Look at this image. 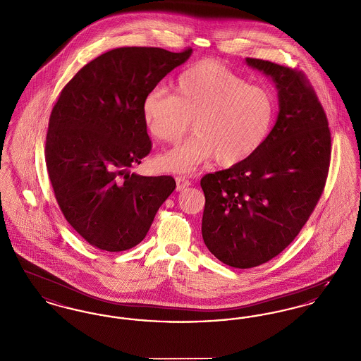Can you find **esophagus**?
Segmentation results:
<instances>
[{
    "mask_svg": "<svg viewBox=\"0 0 361 361\" xmlns=\"http://www.w3.org/2000/svg\"><path fill=\"white\" fill-rule=\"evenodd\" d=\"M176 183H177V190H183L190 185V181L185 176H177Z\"/></svg>",
    "mask_w": 361,
    "mask_h": 361,
    "instance_id": "1",
    "label": "esophagus"
}]
</instances>
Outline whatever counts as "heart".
<instances>
[{
  "mask_svg": "<svg viewBox=\"0 0 361 361\" xmlns=\"http://www.w3.org/2000/svg\"><path fill=\"white\" fill-rule=\"evenodd\" d=\"M275 114V97L268 87L247 84L214 59L183 70L173 96L154 87L142 100L143 121L158 140H178L192 119L195 134L161 157V164L173 172H192L212 157L224 166L247 159L269 135Z\"/></svg>",
  "mask_w": 361,
  "mask_h": 361,
  "instance_id": "1",
  "label": "heart"
}]
</instances>
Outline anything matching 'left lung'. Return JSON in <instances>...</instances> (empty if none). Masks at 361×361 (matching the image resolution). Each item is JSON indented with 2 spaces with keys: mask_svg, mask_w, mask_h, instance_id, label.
<instances>
[{
  "mask_svg": "<svg viewBox=\"0 0 361 361\" xmlns=\"http://www.w3.org/2000/svg\"><path fill=\"white\" fill-rule=\"evenodd\" d=\"M246 63L275 82L277 121L255 154L200 181L204 243L240 269L272 259L295 240L321 199L331 154L326 114L306 75L256 58Z\"/></svg>",
  "mask_w": 361,
  "mask_h": 361,
  "instance_id": "1",
  "label": "left lung"
}]
</instances>
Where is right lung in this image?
I'll return each instance as SVG.
<instances>
[{"label":"right lung","instance_id":"add662e5","mask_svg":"<svg viewBox=\"0 0 361 361\" xmlns=\"http://www.w3.org/2000/svg\"><path fill=\"white\" fill-rule=\"evenodd\" d=\"M192 49L119 47L80 70L59 93L46 137V165L70 226L92 246L123 252L146 237L176 188L172 176L131 172L150 153L145 94Z\"/></svg>","mask_w":361,"mask_h":361}]
</instances>
